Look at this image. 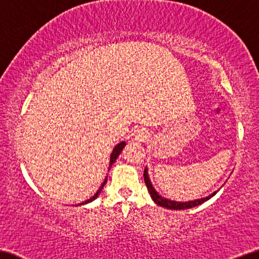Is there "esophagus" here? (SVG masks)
Returning a JSON list of instances; mask_svg holds the SVG:
<instances>
[{
	"label": "esophagus",
	"instance_id": "1",
	"mask_svg": "<svg viewBox=\"0 0 259 259\" xmlns=\"http://www.w3.org/2000/svg\"><path fill=\"white\" fill-rule=\"evenodd\" d=\"M134 138L135 141L138 142H143L148 138V131L145 129H136L134 133Z\"/></svg>",
	"mask_w": 259,
	"mask_h": 259
}]
</instances>
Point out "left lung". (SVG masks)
Wrapping results in <instances>:
<instances>
[{
	"label": "left lung",
	"mask_w": 259,
	"mask_h": 259,
	"mask_svg": "<svg viewBox=\"0 0 259 259\" xmlns=\"http://www.w3.org/2000/svg\"><path fill=\"white\" fill-rule=\"evenodd\" d=\"M144 181H145V185L146 187H148L149 193L151 194V198L154 202H156L158 206L160 207H165V208H168V209H188V208H193V207H196L199 206V204L203 203L204 201H207V200H209L210 198H213V196L216 194V192L211 193L210 195L206 196V198H202V199H198V200H194V201H187V202H177V201H172V200H168V199H165L163 196L159 195L157 193V191L154 190L151 181L149 179V176H148V168L144 169Z\"/></svg>",
	"instance_id": "8db88e82"
}]
</instances>
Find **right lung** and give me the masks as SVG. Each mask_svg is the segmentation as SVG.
I'll return each mask as SVG.
<instances>
[{"label":"right lung","instance_id":"right-lung-1","mask_svg":"<svg viewBox=\"0 0 259 259\" xmlns=\"http://www.w3.org/2000/svg\"><path fill=\"white\" fill-rule=\"evenodd\" d=\"M124 146H125V142H121V143H118V144H117L116 146H115L114 150H113V152H111V154H110V161H109V165H110V166H111V165H113V164L115 163V160L117 159L118 154L121 153V151H122V150H123V148H124ZM110 166H109V168H110ZM106 183H107V177H106L105 181H103V183H102L101 186H100V188H99V190H98V192H96L95 194L93 195L91 199H88V200H86V201H83V202L79 203L78 206H81V204H84V203H88V202H91V201H93V200H95L96 198H98V195L100 194V193H101L102 188H103V186H105V185H106Z\"/></svg>","mask_w":259,"mask_h":259}]
</instances>
